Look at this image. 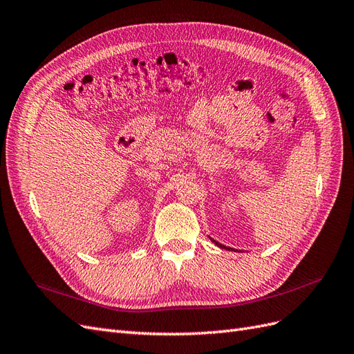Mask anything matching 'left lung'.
Here are the masks:
<instances>
[{
    "label": "left lung",
    "mask_w": 354,
    "mask_h": 354,
    "mask_svg": "<svg viewBox=\"0 0 354 354\" xmlns=\"http://www.w3.org/2000/svg\"><path fill=\"white\" fill-rule=\"evenodd\" d=\"M211 241H212V242H214V243H216V245H217V246H218V248H226V250H232V248H227V246H224V245H221V243H220V242H217V241H214V239H212V238H211Z\"/></svg>",
    "instance_id": "8db88e82"
}]
</instances>
